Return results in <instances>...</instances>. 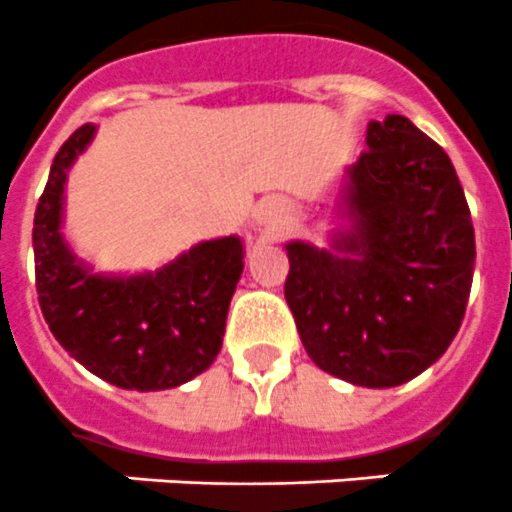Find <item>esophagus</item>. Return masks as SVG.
<instances>
[{
    "label": "esophagus",
    "mask_w": 512,
    "mask_h": 512,
    "mask_svg": "<svg viewBox=\"0 0 512 512\" xmlns=\"http://www.w3.org/2000/svg\"><path fill=\"white\" fill-rule=\"evenodd\" d=\"M286 219H288V206L283 198H278V195H270V198L257 203L255 224L260 226V229L275 231L278 226L286 224Z\"/></svg>",
    "instance_id": "34e87169"
}]
</instances>
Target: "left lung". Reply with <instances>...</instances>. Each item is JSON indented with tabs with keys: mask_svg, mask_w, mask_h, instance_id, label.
<instances>
[{
	"mask_svg": "<svg viewBox=\"0 0 512 512\" xmlns=\"http://www.w3.org/2000/svg\"><path fill=\"white\" fill-rule=\"evenodd\" d=\"M332 201L327 247L286 244V301L322 371L368 389L420 376L448 350L474 275V226L446 151L410 118L366 128Z\"/></svg>",
	"mask_w": 512,
	"mask_h": 512,
	"instance_id": "8db88e82",
	"label": "left lung"
}]
</instances>
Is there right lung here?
<instances>
[{"label":"right lung","mask_w":512,"mask_h":512,"mask_svg":"<svg viewBox=\"0 0 512 512\" xmlns=\"http://www.w3.org/2000/svg\"><path fill=\"white\" fill-rule=\"evenodd\" d=\"M95 133L84 123L66 139L35 208L38 301L53 337L90 373L121 389H175L219 355L244 242L237 234L198 242L144 273L95 270L64 234L66 180Z\"/></svg>","instance_id":"obj_1"}]
</instances>
